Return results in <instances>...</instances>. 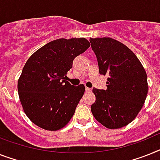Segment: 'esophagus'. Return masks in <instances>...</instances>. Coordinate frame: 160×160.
<instances>
[{"label":"esophagus","mask_w":160,"mask_h":160,"mask_svg":"<svg viewBox=\"0 0 160 160\" xmlns=\"http://www.w3.org/2000/svg\"><path fill=\"white\" fill-rule=\"evenodd\" d=\"M86 92H92V88H87L86 87Z\"/></svg>","instance_id":"obj_1"}]
</instances>
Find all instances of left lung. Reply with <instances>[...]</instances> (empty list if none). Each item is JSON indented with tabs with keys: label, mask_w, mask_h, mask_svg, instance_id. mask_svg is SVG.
I'll use <instances>...</instances> for the list:
<instances>
[{
	"label": "left lung",
	"mask_w": 160,
	"mask_h": 160,
	"mask_svg": "<svg viewBox=\"0 0 160 160\" xmlns=\"http://www.w3.org/2000/svg\"><path fill=\"white\" fill-rule=\"evenodd\" d=\"M100 74L108 75L106 90L93 88L96 101L91 110L109 129L127 126L142 109L148 93L147 75L128 47L110 38H90Z\"/></svg>",
	"instance_id": "1"
}]
</instances>
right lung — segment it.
<instances>
[{
	"instance_id": "1",
	"label": "right lung",
	"mask_w": 160,
	"mask_h": 160,
	"mask_svg": "<svg viewBox=\"0 0 160 160\" xmlns=\"http://www.w3.org/2000/svg\"><path fill=\"white\" fill-rule=\"evenodd\" d=\"M89 47L86 38H60L41 47L28 59L18 92L24 113L34 124L57 131L69 122L85 87L71 85L66 75L73 59Z\"/></svg>"
}]
</instances>
